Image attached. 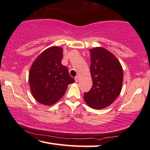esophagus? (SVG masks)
<instances>
[{
    "label": "esophagus",
    "instance_id": "1",
    "mask_svg": "<svg viewBox=\"0 0 150 150\" xmlns=\"http://www.w3.org/2000/svg\"><path fill=\"white\" fill-rule=\"evenodd\" d=\"M79 76H76L75 77V81L77 83V82H79Z\"/></svg>",
    "mask_w": 150,
    "mask_h": 150
}]
</instances>
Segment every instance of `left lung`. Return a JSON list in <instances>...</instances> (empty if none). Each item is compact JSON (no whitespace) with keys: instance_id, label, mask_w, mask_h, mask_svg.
I'll use <instances>...</instances> for the list:
<instances>
[{"instance_id":"obj_1","label":"left lung","mask_w":150,"mask_h":150,"mask_svg":"<svg viewBox=\"0 0 150 150\" xmlns=\"http://www.w3.org/2000/svg\"><path fill=\"white\" fill-rule=\"evenodd\" d=\"M89 52L93 86L84 93V100L91 108L100 110L110 106L120 94L123 69L115 56L106 49L96 47Z\"/></svg>"}]
</instances>
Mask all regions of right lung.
<instances>
[{"mask_svg":"<svg viewBox=\"0 0 150 150\" xmlns=\"http://www.w3.org/2000/svg\"><path fill=\"white\" fill-rule=\"evenodd\" d=\"M63 48L52 46L43 51L30 67L28 81L33 98L40 103L50 106L64 95L67 86L74 83L68 69L61 64Z\"/></svg>","mask_w":150,"mask_h":150,"instance_id":"obj_1","label":"right lung"}]
</instances>
